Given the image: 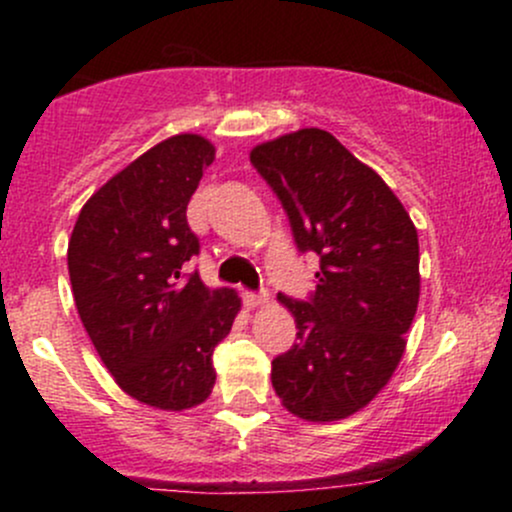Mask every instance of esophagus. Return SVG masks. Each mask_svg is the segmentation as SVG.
I'll list each match as a JSON object with an SVG mask.
<instances>
[{"instance_id":"esophagus-1","label":"esophagus","mask_w":512,"mask_h":512,"mask_svg":"<svg viewBox=\"0 0 512 512\" xmlns=\"http://www.w3.org/2000/svg\"><path fill=\"white\" fill-rule=\"evenodd\" d=\"M267 292H260V294H255V292H245V304L250 309H257V307H265L267 304Z\"/></svg>"}]
</instances>
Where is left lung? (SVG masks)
I'll return each instance as SVG.
<instances>
[{"mask_svg": "<svg viewBox=\"0 0 512 512\" xmlns=\"http://www.w3.org/2000/svg\"><path fill=\"white\" fill-rule=\"evenodd\" d=\"M250 160L299 250L319 255L312 299L277 297L297 342L272 361V386L289 414L342 421L376 399L406 352L421 294L418 232L381 175L322 128L260 143Z\"/></svg>", "mask_w": 512, "mask_h": 512, "instance_id": "left-lung-1", "label": "left lung"}]
</instances>
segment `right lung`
<instances>
[{"mask_svg":"<svg viewBox=\"0 0 512 512\" xmlns=\"http://www.w3.org/2000/svg\"><path fill=\"white\" fill-rule=\"evenodd\" d=\"M215 160L198 133H178L86 200L69 240V277L84 329L113 381L163 411L203 404L215 386L213 352L242 302L183 265L198 255L190 198Z\"/></svg>","mask_w":512,"mask_h":512,"instance_id":"right-lung-1","label":"right lung"}]
</instances>
